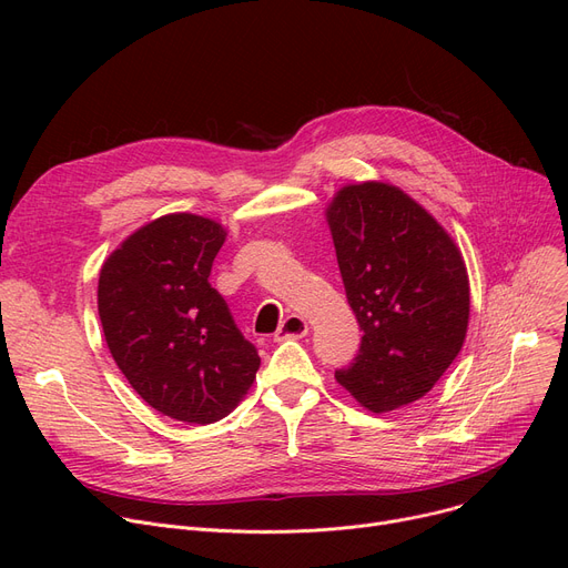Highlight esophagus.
<instances>
[{
  "instance_id": "esophagus-1",
  "label": "esophagus",
  "mask_w": 568,
  "mask_h": 568,
  "mask_svg": "<svg viewBox=\"0 0 568 568\" xmlns=\"http://www.w3.org/2000/svg\"><path fill=\"white\" fill-rule=\"evenodd\" d=\"M308 334V324H306V320L304 317H300V315H287L283 322H281V326H278V332L274 334V341H290V338H304Z\"/></svg>"
}]
</instances>
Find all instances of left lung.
I'll use <instances>...</instances> for the list:
<instances>
[{
	"instance_id": "left-lung-1",
	"label": "left lung",
	"mask_w": 568,
	"mask_h": 568,
	"mask_svg": "<svg viewBox=\"0 0 568 568\" xmlns=\"http://www.w3.org/2000/svg\"><path fill=\"white\" fill-rule=\"evenodd\" d=\"M326 221L364 332L338 384L377 414L419 400L465 343L469 281L458 246L422 204L382 182L341 189Z\"/></svg>"
}]
</instances>
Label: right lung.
<instances>
[{"label": "right lung", "instance_id": "add662e5", "mask_svg": "<svg viewBox=\"0 0 568 568\" xmlns=\"http://www.w3.org/2000/svg\"><path fill=\"white\" fill-rule=\"evenodd\" d=\"M225 230L168 214L133 232L103 264L99 315L119 371L156 412L214 424L244 398L260 356L209 283Z\"/></svg>", "mask_w": 568, "mask_h": 568}]
</instances>
